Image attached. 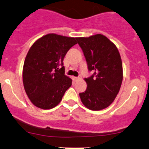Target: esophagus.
Listing matches in <instances>:
<instances>
[{"mask_svg": "<svg viewBox=\"0 0 149 149\" xmlns=\"http://www.w3.org/2000/svg\"><path fill=\"white\" fill-rule=\"evenodd\" d=\"M74 79L75 81H77V80L81 79V77H74Z\"/></svg>", "mask_w": 149, "mask_h": 149, "instance_id": "obj_1", "label": "esophagus"}]
</instances>
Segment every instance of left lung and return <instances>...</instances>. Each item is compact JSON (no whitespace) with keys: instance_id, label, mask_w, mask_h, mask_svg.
I'll return each mask as SVG.
<instances>
[{"instance_id":"1","label":"left lung","mask_w":149,"mask_h":149,"mask_svg":"<svg viewBox=\"0 0 149 149\" xmlns=\"http://www.w3.org/2000/svg\"><path fill=\"white\" fill-rule=\"evenodd\" d=\"M88 69L93 74L84 78L86 91L79 93L86 108L101 111L114 101L123 79V63L116 46L106 36L97 34L89 37H77Z\"/></svg>"}]
</instances>
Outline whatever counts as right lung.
I'll return each instance as SVG.
<instances>
[{
  "mask_svg": "<svg viewBox=\"0 0 149 149\" xmlns=\"http://www.w3.org/2000/svg\"><path fill=\"white\" fill-rule=\"evenodd\" d=\"M76 39L48 34L29 48L23 66V84L28 98L37 108L56 107L71 86L72 79L65 74L63 61L70 48L77 43Z\"/></svg>",
  "mask_w": 149,
  "mask_h": 149,
  "instance_id": "add662e5",
  "label": "right lung"
}]
</instances>
